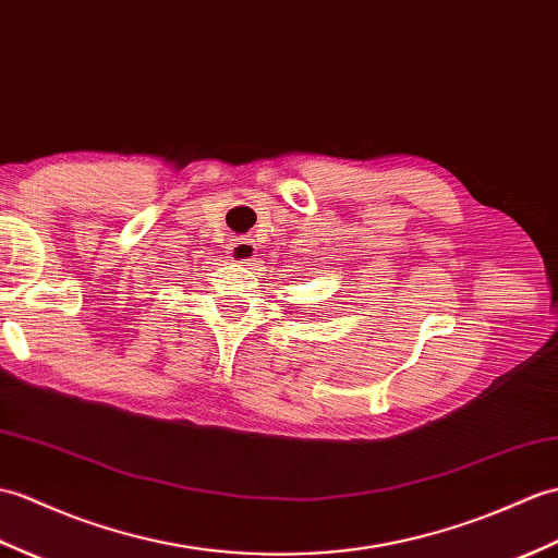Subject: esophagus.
I'll return each instance as SVG.
<instances>
[{"label": "esophagus", "mask_w": 558, "mask_h": 558, "mask_svg": "<svg viewBox=\"0 0 558 558\" xmlns=\"http://www.w3.org/2000/svg\"><path fill=\"white\" fill-rule=\"evenodd\" d=\"M256 256V247L254 242L250 238H240L230 244V258L232 262L238 264H244V262H252V258Z\"/></svg>", "instance_id": "34e87169"}]
</instances>
